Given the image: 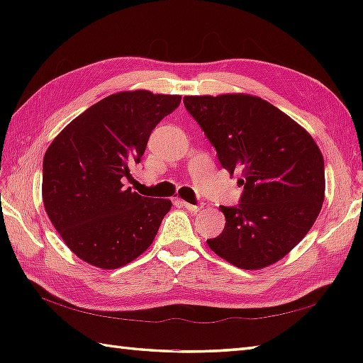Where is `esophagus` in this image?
Masks as SVG:
<instances>
[{
    "label": "esophagus",
    "instance_id": "34e87169",
    "mask_svg": "<svg viewBox=\"0 0 363 363\" xmlns=\"http://www.w3.org/2000/svg\"><path fill=\"white\" fill-rule=\"evenodd\" d=\"M179 204L186 207V209L190 211V212H198L199 209H201V206H199V204H190L187 201H179Z\"/></svg>",
    "mask_w": 363,
    "mask_h": 363
}]
</instances>
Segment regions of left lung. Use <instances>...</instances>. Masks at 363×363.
<instances>
[{"instance_id": "8db88e82", "label": "left lung", "mask_w": 363, "mask_h": 363, "mask_svg": "<svg viewBox=\"0 0 363 363\" xmlns=\"http://www.w3.org/2000/svg\"><path fill=\"white\" fill-rule=\"evenodd\" d=\"M223 168L242 173L240 203L209 248L242 269L274 264L303 240L325 201V160L311 134L257 96H184Z\"/></svg>"}]
</instances>
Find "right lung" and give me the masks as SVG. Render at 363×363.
<instances>
[{
    "instance_id": "right-lung-1",
    "label": "right lung",
    "mask_w": 363,
    "mask_h": 363,
    "mask_svg": "<svg viewBox=\"0 0 363 363\" xmlns=\"http://www.w3.org/2000/svg\"><path fill=\"white\" fill-rule=\"evenodd\" d=\"M179 95L148 90L106 96L54 138L43 157L45 211L76 256L113 269L150 248L172 201L126 189L157 123Z\"/></svg>"
}]
</instances>
